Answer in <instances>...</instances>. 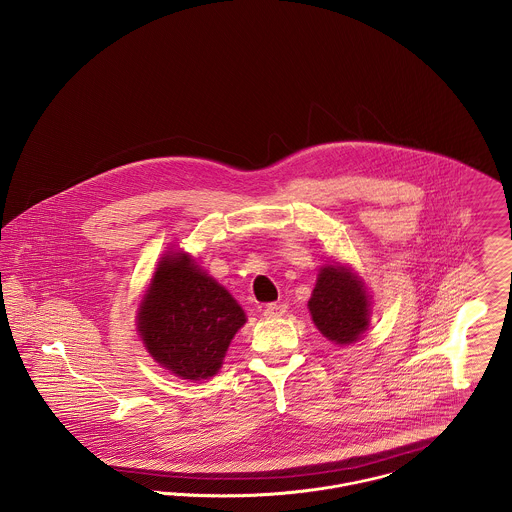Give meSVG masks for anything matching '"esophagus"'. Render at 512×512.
<instances>
[{"instance_id":"1","label":"esophagus","mask_w":512,"mask_h":512,"mask_svg":"<svg viewBox=\"0 0 512 512\" xmlns=\"http://www.w3.org/2000/svg\"><path fill=\"white\" fill-rule=\"evenodd\" d=\"M286 303H268L266 309H264V317L266 319H276V317H282L286 313Z\"/></svg>"}]
</instances>
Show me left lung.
Returning <instances> with one entry per match:
<instances>
[{
	"mask_svg": "<svg viewBox=\"0 0 512 512\" xmlns=\"http://www.w3.org/2000/svg\"><path fill=\"white\" fill-rule=\"evenodd\" d=\"M307 307L317 329L335 345L359 341L370 321V297L363 280L341 264L321 268Z\"/></svg>",
	"mask_w": 512,
	"mask_h": 512,
	"instance_id": "left-lung-1",
	"label": "left lung"
}]
</instances>
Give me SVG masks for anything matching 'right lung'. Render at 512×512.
Returning <instances> with one entry per match:
<instances>
[{"label": "right lung", "instance_id": "obj_1", "mask_svg": "<svg viewBox=\"0 0 512 512\" xmlns=\"http://www.w3.org/2000/svg\"><path fill=\"white\" fill-rule=\"evenodd\" d=\"M246 315L236 299L189 254H165L138 311V331L149 355L183 380H207Z\"/></svg>", "mask_w": 512, "mask_h": 512}]
</instances>
